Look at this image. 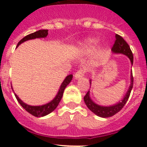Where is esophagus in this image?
<instances>
[{"mask_svg": "<svg viewBox=\"0 0 147 147\" xmlns=\"http://www.w3.org/2000/svg\"><path fill=\"white\" fill-rule=\"evenodd\" d=\"M85 71H85L84 68H80V69L77 72H76V74H75V75H74L75 79H80V78L82 77V76L85 75Z\"/></svg>", "mask_w": 147, "mask_h": 147, "instance_id": "esophagus-1", "label": "esophagus"}]
</instances>
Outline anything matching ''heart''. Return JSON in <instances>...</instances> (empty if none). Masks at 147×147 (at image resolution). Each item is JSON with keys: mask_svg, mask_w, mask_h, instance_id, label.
Instances as JSON below:
<instances>
[{"mask_svg": "<svg viewBox=\"0 0 147 147\" xmlns=\"http://www.w3.org/2000/svg\"><path fill=\"white\" fill-rule=\"evenodd\" d=\"M95 44V40H88L86 41V47L92 49L93 47V45Z\"/></svg>", "mask_w": 147, "mask_h": 147, "instance_id": "obj_1", "label": "heart"}]
</instances>
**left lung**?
<instances>
[{"label": "left lung", "mask_w": 147, "mask_h": 147, "mask_svg": "<svg viewBox=\"0 0 147 147\" xmlns=\"http://www.w3.org/2000/svg\"><path fill=\"white\" fill-rule=\"evenodd\" d=\"M111 50L114 53H121V54H124V55L127 56L129 57V59H130L131 64H133V54H132V51H131L129 45L127 44V42L124 40L123 37H121L120 35L117 34H115V42H114ZM132 87H133V76H132V74H131L130 86L128 89V91L127 92L126 95L124 96V98L119 103L113 105V106H110V107L99 106V105L95 104L92 101L91 98H90L89 91L86 93V95L84 97V101H85V105H87L88 109L91 110L92 112L94 113L98 116L102 118L110 117V116H113L117 113H119L124 107V105H126L127 100L129 98Z\"/></svg>", "instance_id": "left-lung-1"}]
</instances>
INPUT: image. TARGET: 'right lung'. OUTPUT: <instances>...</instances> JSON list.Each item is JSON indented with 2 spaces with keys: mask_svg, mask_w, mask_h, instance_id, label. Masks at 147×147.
<instances>
[{
  "mask_svg": "<svg viewBox=\"0 0 147 147\" xmlns=\"http://www.w3.org/2000/svg\"><path fill=\"white\" fill-rule=\"evenodd\" d=\"M48 34H49L48 30L42 29L39 30V31H37V32H34V33L26 35V37H24L22 40H20V41H19V42L18 43V46L20 45V44H21L22 42L26 41V40H32V39L35 38H40V37H45L48 35ZM72 78L73 75H68V76L65 79L63 82L62 83V85H61L60 88H59V91H58L57 95L56 96L55 98H54L51 102H49V103L46 104V105H42V106H31V105H26V104L24 103V102H22L21 100L19 98V97H18L15 93V97H16L17 100H18V102L20 103V105L26 110L27 112L29 113L30 114H32V115L36 116V117H42V116H45V115H48V114H49L50 113L52 112V111H54V110L57 108V107L58 105H59V102H60L61 98H62L65 88L66 86L71 82V81L72 80Z\"/></svg>",
  "mask_w": 147,
  "mask_h": 147,
  "instance_id": "add662e5",
  "label": "right lung"
}]
</instances>
